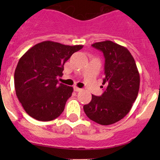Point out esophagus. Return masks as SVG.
Segmentation results:
<instances>
[{
	"label": "esophagus",
	"mask_w": 160,
	"mask_h": 160,
	"mask_svg": "<svg viewBox=\"0 0 160 160\" xmlns=\"http://www.w3.org/2000/svg\"><path fill=\"white\" fill-rule=\"evenodd\" d=\"M73 90H74V91H76V92H79V91H82V89L78 88V87H73Z\"/></svg>",
	"instance_id": "34e87169"
}]
</instances>
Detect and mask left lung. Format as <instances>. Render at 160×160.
<instances>
[{"instance_id": "1", "label": "left lung", "mask_w": 160, "mask_h": 160, "mask_svg": "<svg viewBox=\"0 0 160 160\" xmlns=\"http://www.w3.org/2000/svg\"><path fill=\"white\" fill-rule=\"evenodd\" d=\"M92 46L101 50L105 57L102 85L106 90L101 96L92 94V99L83 106V110L92 121L111 125L131 111L139 90V73L135 59L124 46L111 41L96 42Z\"/></svg>"}]
</instances>
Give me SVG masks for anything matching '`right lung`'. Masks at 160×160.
I'll use <instances>...</instances> for the list:
<instances>
[{"instance_id":"add662e5","label":"right lung","mask_w":160,"mask_h":160,"mask_svg":"<svg viewBox=\"0 0 160 160\" xmlns=\"http://www.w3.org/2000/svg\"><path fill=\"white\" fill-rule=\"evenodd\" d=\"M82 47L45 41L20 58L14 73V87L29 116L38 121H51L63 112L73 89L59 83V78L63 74L65 62Z\"/></svg>"}]
</instances>
